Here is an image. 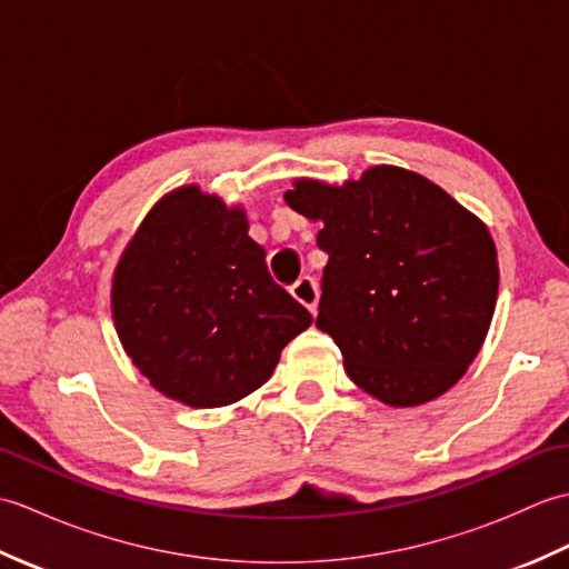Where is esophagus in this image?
Listing matches in <instances>:
<instances>
[{
  "instance_id": "esophagus-1",
  "label": "esophagus",
  "mask_w": 569,
  "mask_h": 569,
  "mask_svg": "<svg viewBox=\"0 0 569 569\" xmlns=\"http://www.w3.org/2000/svg\"><path fill=\"white\" fill-rule=\"evenodd\" d=\"M291 296L298 300L300 306H306L312 312V316H316V310H318V286L310 276L300 278V281L293 283Z\"/></svg>"
}]
</instances>
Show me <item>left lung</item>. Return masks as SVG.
Instances as JSON below:
<instances>
[{"label":"left lung","instance_id":"left-lung-1","mask_svg":"<svg viewBox=\"0 0 569 569\" xmlns=\"http://www.w3.org/2000/svg\"><path fill=\"white\" fill-rule=\"evenodd\" d=\"M288 208L322 222L316 325L359 389L391 408L450 391L487 340L499 259L487 224L426 176L371 166L330 186L296 178Z\"/></svg>","mask_w":569,"mask_h":569}]
</instances>
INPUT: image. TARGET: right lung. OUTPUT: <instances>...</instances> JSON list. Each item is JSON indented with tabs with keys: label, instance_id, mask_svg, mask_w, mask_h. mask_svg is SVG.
<instances>
[{
	"label": "right lung",
	"instance_id": "obj_1",
	"mask_svg": "<svg viewBox=\"0 0 569 569\" xmlns=\"http://www.w3.org/2000/svg\"><path fill=\"white\" fill-rule=\"evenodd\" d=\"M112 318L153 389L190 408L257 391L312 322L273 283L244 208L198 186L171 190L143 217L112 276Z\"/></svg>",
	"mask_w": 569,
	"mask_h": 569
}]
</instances>
